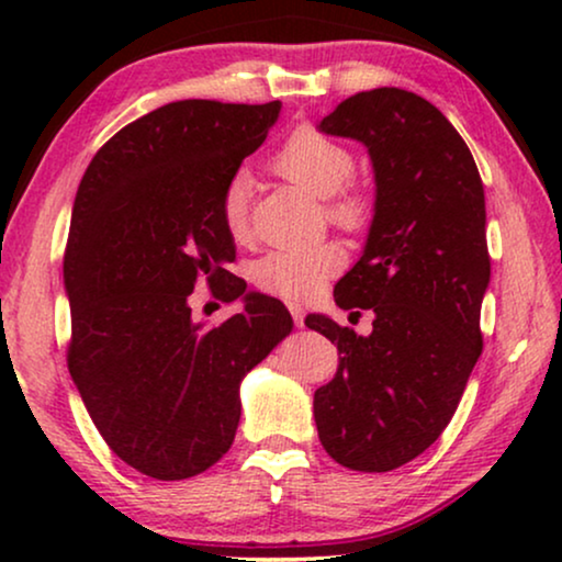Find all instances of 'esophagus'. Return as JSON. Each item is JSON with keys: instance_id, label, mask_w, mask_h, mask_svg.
Wrapping results in <instances>:
<instances>
[{"instance_id": "obj_1", "label": "esophagus", "mask_w": 562, "mask_h": 562, "mask_svg": "<svg viewBox=\"0 0 562 562\" xmlns=\"http://www.w3.org/2000/svg\"><path fill=\"white\" fill-rule=\"evenodd\" d=\"M289 312H291V317H294V325L302 327V325H304V310H302V304L291 302V304H289Z\"/></svg>"}]
</instances>
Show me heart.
I'll use <instances>...</instances> for the list:
<instances>
[{
  "instance_id": "obj_1",
  "label": "heart",
  "mask_w": 562,
  "mask_h": 562,
  "mask_svg": "<svg viewBox=\"0 0 562 562\" xmlns=\"http://www.w3.org/2000/svg\"><path fill=\"white\" fill-rule=\"evenodd\" d=\"M273 168L283 179L294 183L314 199H331L329 217L345 227H358L366 220L368 204L358 191H339L348 187L356 173V158L345 145L335 143L314 130H299L283 148L276 153ZM222 222L233 237H243L248 229V176L237 171L227 181L220 202ZM345 266L340 245L319 243L302 248H279L266 252L250 266V281L266 294L304 302L325 286L327 279Z\"/></svg>"
}]
</instances>
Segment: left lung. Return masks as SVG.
<instances>
[{
    "label": "left lung",
    "instance_id": "8db88e82",
    "mask_svg": "<svg viewBox=\"0 0 562 562\" xmlns=\"http://www.w3.org/2000/svg\"><path fill=\"white\" fill-rule=\"evenodd\" d=\"M317 130L363 145L375 199L363 252L335 286L340 310L373 312L371 335L304 319L340 356L314 391V422L337 463L386 473L440 437L481 356L486 199L463 137L412 91H360Z\"/></svg>",
    "mask_w": 562,
    "mask_h": 562
}]
</instances>
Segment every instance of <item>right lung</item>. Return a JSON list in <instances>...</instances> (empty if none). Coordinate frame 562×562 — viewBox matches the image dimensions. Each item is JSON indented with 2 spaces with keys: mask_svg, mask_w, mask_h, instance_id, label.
I'll use <instances>...</instances> for the list:
<instances>
[{
  "mask_svg": "<svg viewBox=\"0 0 562 562\" xmlns=\"http://www.w3.org/2000/svg\"><path fill=\"white\" fill-rule=\"evenodd\" d=\"M281 102L181 99L122 127L79 183L64 258L68 371L114 456L181 481L229 450L240 383L294 327L279 299L222 291L243 312L206 329L191 317L199 276L220 283L235 240L220 202L263 145Z\"/></svg>",
  "mask_w": 562,
  "mask_h": 562,
  "instance_id": "add662e5",
  "label": "right lung"
}]
</instances>
